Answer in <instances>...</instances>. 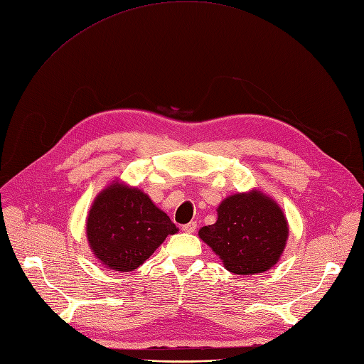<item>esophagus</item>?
<instances>
[{
  "label": "esophagus",
  "instance_id": "obj_1",
  "mask_svg": "<svg viewBox=\"0 0 364 364\" xmlns=\"http://www.w3.org/2000/svg\"><path fill=\"white\" fill-rule=\"evenodd\" d=\"M196 230H197V222H189V223L182 225V231H183V232L193 234Z\"/></svg>",
  "mask_w": 364,
  "mask_h": 364
}]
</instances>
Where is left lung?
Instances as JSON below:
<instances>
[{
	"label": "left lung",
	"instance_id": "8db88e82",
	"mask_svg": "<svg viewBox=\"0 0 364 364\" xmlns=\"http://www.w3.org/2000/svg\"><path fill=\"white\" fill-rule=\"evenodd\" d=\"M198 235L230 272L253 275L279 262L289 225L282 207L253 189L225 198L218 207V220L203 227Z\"/></svg>",
	"mask_w": 364,
	"mask_h": 364
}]
</instances>
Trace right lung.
Masks as SVG:
<instances>
[{
	"label": "right lung",
	"mask_w": 364,
	"mask_h": 364,
	"mask_svg": "<svg viewBox=\"0 0 364 364\" xmlns=\"http://www.w3.org/2000/svg\"><path fill=\"white\" fill-rule=\"evenodd\" d=\"M85 232L103 265L129 272L141 267L178 228L141 189L117 181L95 198Z\"/></svg>",
	"instance_id": "1"
}]
</instances>
